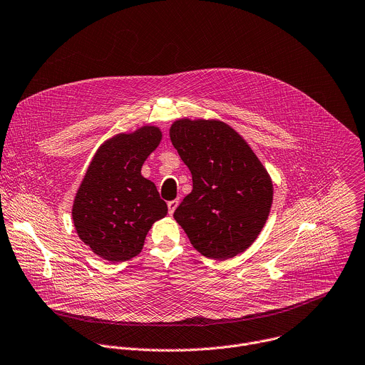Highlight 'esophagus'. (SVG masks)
I'll use <instances>...</instances> for the list:
<instances>
[{"label": "esophagus", "mask_w": 365, "mask_h": 365, "mask_svg": "<svg viewBox=\"0 0 365 365\" xmlns=\"http://www.w3.org/2000/svg\"><path fill=\"white\" fill-rule=\"evenodd\" d=\"M178 205H179V199H175V200H170V202H168V207H169V215H173V213H175V210H176Z\"/></svg>", "instance_id": "esophagus-1"}]
</instances>
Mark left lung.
Here are the masks:
<instances>
[{"instance_id": "1", "label": "left lung", "mask_w": 365, "mask_h": 365, "mask_svg": "<svg viewBox=\"0 0 365 365\" xmlns=\"http://www.w3.org/2000/svg\"><path fill=\"white\" fill-rule=\"evenodd\" d=\"M170 140L187 165L193 189L175 210L193 247L226 260L262 232L273 200L272 180L242 136L217 120H176Z\"/></svg>"}]
</instances>
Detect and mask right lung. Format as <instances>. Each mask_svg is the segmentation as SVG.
<instances>
[{"label": "right lung", "instance_id": "1", "mask_svg": "<svg viewBox=\"0 0 365 365\" xmlns=\"http://www.w3.org/2000/svg\"><path fill=\"white\" fill-rule=\"evenodd\" d=\"M160 138L158 128L143 126L105 142L75 196L76 233L108 262L120 263L138 256L152 225L168 213L156 186L140 175Z\"/></svg>", "mask_w": 365, "mask_h": 365}]
</instances>
